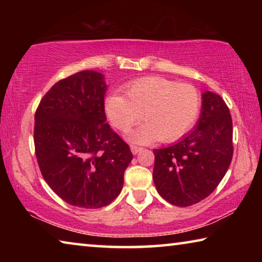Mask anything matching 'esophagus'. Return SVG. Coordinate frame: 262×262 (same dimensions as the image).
<instances>
[{"mask_svg": "<svg viewBox=\"0 0 262 262\" xmlns=\"http://www.w3.org/2000/svg\"><path fill=\"white\" fill-rule=\"evenodd\" d=\"M142 149H143V148H141V147H137V145H130V150H132L133 155H136L137 152H140Z\"/></svg>", "mask_w": 262, "mask_h": 262, "instance_id": "obj_1", "label": "esophagus"}]
</instances>
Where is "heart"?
<instances>
[{
	"mask_svg": "<svg viewBox=\"0 0 262 262\" xmlns=\"http://www.w3.org/2000/svg\"><path fill=\"white\" fill-rule=\"evenodd\" d=\"M123 92L125 96L106 97L105 114L113 127L127 132L141 120L142 113L147 122L128 134V140L135 143L179 139L194 126L200 114V95L188 84L149 76L127 84Z\"/></svg>",
	"mask_w": 262,
	"mask_h": 262,
	"instance_id": "1",
	"label": "heart"
}]
</instances>
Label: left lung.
Wrapping results in <instances>:
<instances>
[{
    "instance_id": "left-lung-1",
    "label": "left lung",
    "mask_w": 262,
    "mask_h": 262,
    "mask_svg": "<svg viewBox=\"0 0 262 262\" xmlns=\"http://www.w3.org/2000/svg\"><path fill=\"white\" fill-rule=\"evenodd\" d=\"M194 129L167 148L155 149L154 183L159 195L178 207L200 202L214 192L232 159V119L225 101L202 94Z\"/></svg>"
}]
</instances>
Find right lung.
Returning <instances> with one entry per match:
<instances>
[{
    "label": "right lung",
    "mask_w": 262,
    "mask_h": 262,
    "mask_svg": "<svg viewBox=\"0 0 262 262\" xmlns=\"http://www.w3.org/2000/svg\"><path fill=\"white\" fill-rule=\"evenodd\" d=\"M103 74L83 70L61 79L39 104L34 148L41 174L69 205L97 209L120 194L133 159L107 122Z\"/></svg>",
    "instance_id": "1"
}]
</instances>
